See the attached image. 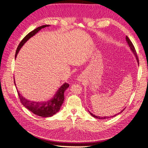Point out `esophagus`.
Instances as JSON below:
<instances>
[{
	"instance_id": "obj_1",
	"label": "esophagus",
	"mask_w": 148,
	"mask_h": 148,
	"mask_svg": "<svg viewBox=\"0 0 148 148\" xmlns=\"http://www.w3.org/2000/svg\"><path fill=\"white\" fill-rule=\"evenodd\" d=\"M83 80V76L80 75V76L78 77V81H79V82H82Z\"/></svg>"
}]
</instances>
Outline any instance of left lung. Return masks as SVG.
Returning <instances> with one entry per match:
<instances>
[{"mask_svg":"<svg viewBox=\"0 0 148 148\" xmlns=\"http://www.w3.org/2000/svg\"><path fill=\"white\" fill-rule=\"evenodd\" d=\"M126 40H127V43H128V44L129 45V46H130V49H131V50H132V51H133V53H134V55L136 56V59H137V62H139V60H138V56H137V52H136V49H135V47H134V45L133 44V43H132V42L131 41V40H130L129 39V38L127 36H126ZM123 110H124V109ZM123 110L122 111H121V113H122V112H123ZM90 114L93 116V117H94V118H97V119H106V118H113V117H114V116H116V115L117 114H115V115H114V116H111V117H109V116H107V117H104V118H101V117H99V116H95V115H94V114H93L92 113H91L90 112Z\"/></svg>","mask_w":148,"mask_h":148,"instance_id":"obj_1","label":"left lung"}]
</instances>
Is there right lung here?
<instances>
[{
	"label": "right lung",
	"mask_w": 148,
	"mask_h": 148,
	"mask_svg": "<svg viewBox=\"0 0 148 148\" xmlns=\"http://www.w3.org/2000/svg\"><path fill=\"white\" fill-rule=\"evenodd\" d=\"M47 26H49V25H43L37 27L36 29L32 30V32L29 33L24 38H23L20 42V43L19 44V45H18V47L16 50V52H15V58H16L19 50L21 48V47L24 45V44L30 38L35 35L39 30H40L41 29L44 28ZM69 84L65 83L59 89V90L56 93L55 95L54 96V97L48 101L40 103L31 101H29L25 99L22 95H20L18 90H17L18 92V95L20 100V102L23 106H25V107H26L28 110H29L30 112H32L35 114H36L39 116H41V117H51V116L55 114L58 112L59 111L60 108L62 104H63V102L64 101V92L69 87Z\"/></svg>",
	"instance_id": "right-lung-1"
}]
</instances>
